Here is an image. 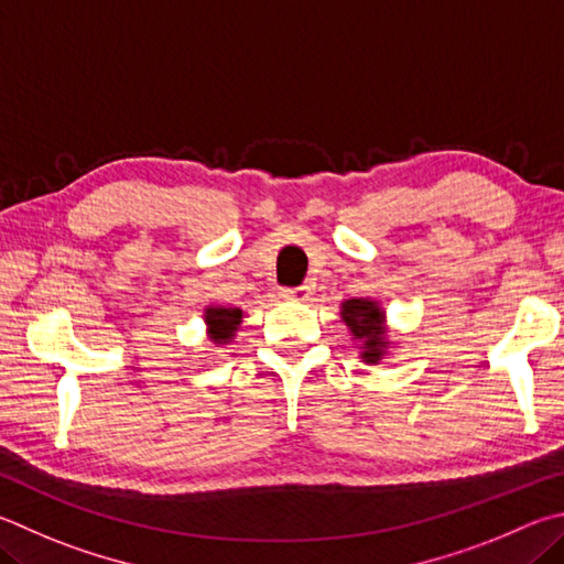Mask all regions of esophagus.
<instances>
[{"instance_id":"34e87169","label":"esophagus","mask_w":564,"mask_h":564,"mask_svg":"<svg viewBox=\"0 0 564 564\" xmlns=\"http://www.w3.org/2000/svg\"><path fill=\"white\" fill-rule=\"evenodd\" d=\"M313 295V285L303 283V285H295V289H283L281 291V299L285 301H299V303H305Z\"/></svg>"}]
</instances>
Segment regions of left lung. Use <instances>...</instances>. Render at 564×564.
Masks as SVG:
<instances>
[{
    "instance_id": "obj_1",
    "label": "left lung",
    "mask_w": 564,
    "mask_h": 564,
    "mask_svg": "<svg viewBox=\"0 0 564 564\" xmlns=\"http://www.w3.org/2000/svg\"><path fill=\"white\" fill-rule=\"evenodd\" d=\"M343 321L350 325L352 335L357 340L365 343L362 357L367 362H377L382 357V311L377 308L372 301L365 299H350L343 303Z\"/></svg>"
}]
</instances>
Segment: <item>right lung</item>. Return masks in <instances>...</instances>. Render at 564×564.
<instances>
[{
	"label": "right lung",
	"instance_id": "1",
	"mask_svg": "<svg viewBox=\"0 0 564 564\" xmlns=\"http://www.w3.org/2000/svg\"><path fill=\"white\" fill-rule=\"evenodd\" d=\"M207 323L212 327V340L227 343V340H231L234 330H237L241 323V311L239 308H209Z\"/></svg>",
	"mask_w": 564,
	"mask_h": 564
}]
</instances>
